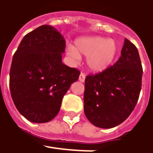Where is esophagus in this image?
I'll return each instance as SVG.
<instances>
[{
	"label": "esophagus",
	"instance_id": "1",
	"mask_svg": "<svg viewBox=\"0 0 153 153\" xmlns=\"http://www.w3.org/2000/svg\"><path fill=\"white\" fill-rule=\"evenodd\" d=\"M85 74L81 73L80 74H79V80L80 82H84L85 81Z\"/></svg>",
	"mask_w": 153,
	"mask_h": 153
}]
</instances>
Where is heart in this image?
Wrapping results in <instances>:
<instances>
[{
    "instance_id": "heart-1",
    "label": "heart",
    "mask_w": 153,
    "mask_h": 153,
    "mask_svg": "<svg viewBox=\"0 0 153 153\" xmlns=\"http://www.w3.org/2000/svg\"><path fill=\"white\" fill-rule=\"evenodd\" d=\"M118 45L113 39L102 36H85L74 41V47L68 45L66 51L74 62L85 56L86 65L92 72H102L112 65L118 53Z\"/></svg>"
}]
</instances>
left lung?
Returning <instances> with one entry per match:
<instances>
[{
  "mask_svg": "<svg viewBox=\"0 0 153 153\" xmlns=\"http://www.w3.org/2000/svg\"><path fill=\"white\" fill-rule=\"evenodd\" d=\"M142 73L137 48L125 39L121 56L113 66L85 78L84 111L88 120L102 129L123 123L137 103Z\"/></svg>",
  "mask_w": 153,
  "mask_h": 153,
  "instance_id": "8db88e82",
  "label": "left lung"
}]
</instances>
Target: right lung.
Listing matches in <instances>:
<instances>
[{"instance_id":"right-lung-1","label":"right lung","mask_w":153,"mask_h":153,"mask_svg":"<svg viewBox=\"0 0 153 153\" xmlns=\"http://www.w3.org/2000/svg\"><path fill=\"white\" fill-rule=\"evenodd\" d=\"M63 36L51 25L27 34L14 53L10 91L14 105L33 123H46L59 113L63 96L80 72L62 63Z\"/></svg>"}]
</instances>
